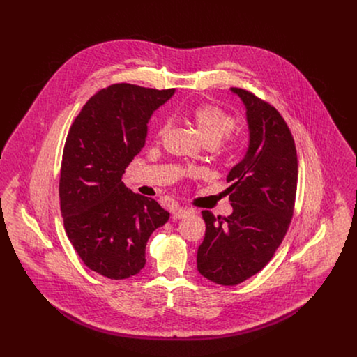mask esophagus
I'll return each mask as SVG.
<instances>
[{
	"label": "esophagus",
	"instance_id": "obj_1",
	"mask_svg": "<svg viewBox=\"0 0 357 357\" xmlns=\"http://www.w3.org/2000/svg\"><path fill=\"white\" fill-rule=\"evenodd\" d=\"M192 213H194V211H192L191 208L183 207V206H177V207L173 208V215H174L176 218H185V217H188V215L192 214Z\"/></svg>",
	"mask_w": 357,
	"mask_h": 357
}]
</instances>
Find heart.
<instances>
[{"label": "heart", "instance_id": "heart-1", "mask_svg": "<svg viewBox=\"0 0 357 357\" xmlns=\"http://www.w3.org/2000/svg\"><path fill=\"white\" fill-rule=\"evenodd\" d=\"M188 116L194 122L204 143L211 146L221 143V140L225 139L236 126V121L229 112L213 104H199L194 107ZM169 126V122H163L158 130V137L165 136ZM231 147H235V144Z\"/></svg>", "mask_w": 357, "mask_h": 357}]
</instances>
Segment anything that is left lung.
Wrapping results in <instances>:
<instances>
[{
	"label": "left lung",
	"mask_w": 357,
	"mask_h": 357,
	"mask_svg": "<svg viewBox=\"0 0 357 357\" xmlns=\"http://www.w3.org/2000/svg\"><path fill=\"white\" fill-rule=\"evenodd\" d=\"M246 108L249 147L228 173L232 214L204 210L197 264L206 279L235 286L259 272L282 243L294 211L298 163L293 135L279 111L253 93L231 88Z\"/></svg>",
	"instance_id": "obj_1"
}]
</instances>
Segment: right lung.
<instances>
[{
	"instance_id": "add662e5",
	"label": "right lung",
	"mask_w": 357,
	"mask_h": 357,
	"mask_svg": "<svg viewBox=\"0 0 357 357\" xmlns=\"http://www.w3.org/2000/svg\"><path fill=\"white\" fill-rule=\"evenodd\" d=\"M173 95L111 85L86 102L67 135L59 183L64 228L84 264L108 279L139 273L149 238L169 220L156 201L132 192L122 174L144 147L153 111Z\"/></svg>"
}]
</instances>
